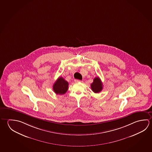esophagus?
<instances>
[{
  "instance_id": "34e87169",
  "label": "esophagus",
  "mask_w": 152,
  "mask_h": 152,
  "mask_svg": "<svg viewBox=\"0 0 152 152\" xmlns=\"http://www.w3.org/2000/svg\"><path fill=\"white\" fill-rule=\"evenodd\" d=\"M74 81H75V82L76 83L82 82V80H75Z\"/></svg>"
}]
</instances>
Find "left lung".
Segmentation results:
<instances>
[{
    "mask_svg": "<svg viewBox=\"0 0 152 152\" xmlns=\"http://www.w3.org/2000/svg\"><path fill=\"white\" fill-rule=\"evenodd\" d=\"M92 90L94 93H99L102 90V84L99 77H96L94 78L93 82L91 84Z\"/></svg>",
    "mask_w": 152,
    "mask_h": 152,
    "instance_id": "8db88e82",
    "label": "left lung"
}]
</instances>
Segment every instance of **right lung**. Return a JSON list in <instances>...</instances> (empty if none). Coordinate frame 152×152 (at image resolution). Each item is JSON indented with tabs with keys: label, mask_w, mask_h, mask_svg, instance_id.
I'll return each mask as SVG.
<instances>
[{
	"label": "right lung",
	"mask_w": 152,
	"mask_h": 152,
	"mask_svg": "<svg viewBox=\"0 0 152 152\" xmlns=\"http://www.w3.org/2000/svg\"><path fill=\"white\" fill-rule=\"evenodd\" d=\"M68 83L64 78L60 77L53 85V89L56 94H64L68 89Z\"/></svg>",
	"instance_id": "1"
}]
</instances>
